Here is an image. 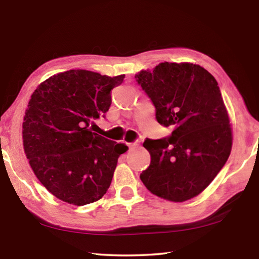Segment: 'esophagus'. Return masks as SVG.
I'll list each match as a JSON object with an SVG mask.
<instances>
[{
    "label": "esophagus",
    "mask_w": 259,
    "mask_h": 259,
    "mask_svg": "<svg viewBox=\"0 0 259 259\" xmlns=\"http://www.w3.org/2000/svg\"><path fill=\"white\" fill-rule=\"evenodd\" d=\"M140 144V140L139 139H136L135 141H133V142H129L128 144V146H129V148H135V147H137Z\"/></svg>",
    "instance_id": "esophagus-1"
}]
</instances>
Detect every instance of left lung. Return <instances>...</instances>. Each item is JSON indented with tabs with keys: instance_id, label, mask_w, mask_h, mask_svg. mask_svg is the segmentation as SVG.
I'll use <instances>...</instances> for the list:
<instances>
[{
	"instance_id": "obj_1",
	"label": "left lung",
	"mask_w": 259,
	"mask_h": 259,
	"mask_svg": "<svg viewBox=\"0 0 259 259\" xmlns=\"http://www.w3.org/2000/svg\"><path fill=\"white\" fill-rule=\"evenodd\" d=\"M136 81L156 108V119L172 126L169 137L146 139L150 166L140 174L148 190L181 202L199 195L225 166L232 129L216 79L198 64H158Z\"/></svg>"
}]
</instances>
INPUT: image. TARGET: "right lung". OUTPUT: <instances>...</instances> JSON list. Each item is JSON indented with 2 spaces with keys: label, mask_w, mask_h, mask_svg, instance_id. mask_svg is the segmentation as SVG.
Returning <instances> with one entry per match:
<instances>
[{
  "label": "right lung",
  "mask_w": 259,
  "mask_h": 259,
  "mask_svg": "<svg viewBox=\"0 0 259 259\" xmlns=\"http://www.w3.org/2000/svg\"><path fill=\"white\" fill-rule=\"evenodd\" d=\"M124 75L70 70L36 88L23 122V146L40 183L60 200L83 206L103 197L128 147L92 133L106 118L111 90Z\"/></svg>",
  "instance_id": "obj_1"
}]
</instances>
